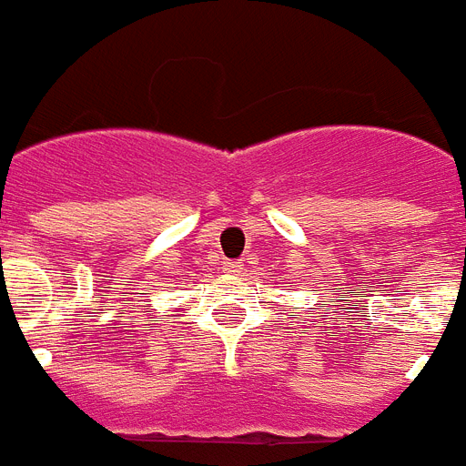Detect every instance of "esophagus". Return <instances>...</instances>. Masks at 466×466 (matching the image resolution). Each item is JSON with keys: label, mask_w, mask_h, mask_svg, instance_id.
<instances>
[{"label": "esophagus", "mask_w": 466, "mask_h": 466, "mask_svg": "<svg viewBox=\"0 0 466 466\" xmlns=\"http://www.w3.org/2000/svg\"><path fill=\"white\" fill-rule=\"evenodd\" d=\"M226 270L233 275H240L245 270V266H242V261H226Z\"/></svg>", "instance_id": "obj_1"}]
</instances>
